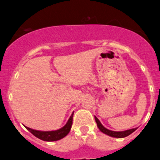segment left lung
<instances>
[{
	"instance_id": "obj_1",
	"label": "left lung",
	"mask_w": 160,
	"mask_h": 160,
	"mask_svg": "<svg viewBox=\"0 0 160 160\" xmlns=\"http://www.w3.org/2000/svg\"><path fill=\"white\" fill-rule=\"evenodd\" d=\"M94 119H95V121L97 123V126L98 128H99L101 131L104 134H107L108 136H111V137L113 138H125L127 136L130 135L131 134H132L134 131H135L136 128H134V129H131V130H128V131H110V130L106 129L105 128H104L102 126V123H100L99 121V119H98L96 116H94Z\"/></svg>"
}]
</instances>
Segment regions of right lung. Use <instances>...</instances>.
I'll list each match as a JSON object with an SVG mask.
<instances>
[{
  "label": "right lung",
  "instance_id": "right-lung-1",
  "mask_svg": "<svg viewBox=\"0 0 160 160\" xmlns=\"http://www.w3.org/2000/svg\"><path fill=\"white\" fill-rule=\"evenodd\" d=\"M72 117H73V112L72 113L71 116L69 117V120L66 123V124L62 128L57 131H36V130L30 129V128H27L25 126V128L31 133L33 134L35 137L37 138L41 139V140L45 141V142H54V141H58L60 139L66 137L69 132L70 131L71 127L72 124Z\"/></svg>",
  "mask_w": 160,
  "mask_h": 160
}]
</instances>
